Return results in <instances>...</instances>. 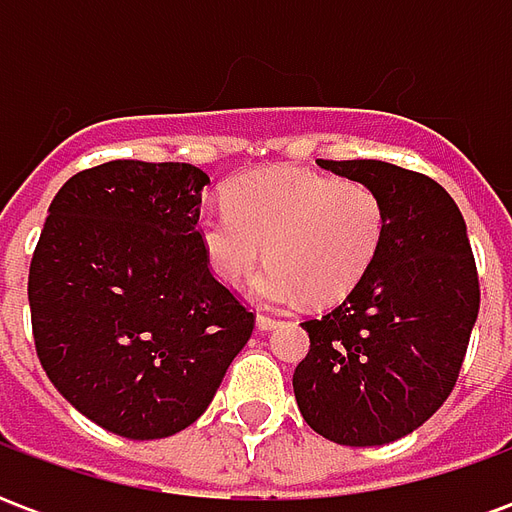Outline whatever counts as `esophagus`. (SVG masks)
Instances as JSON below:
<instances>
[{
    "label": "esophagus",
    "instance_id": "obj_1",
    "mask_svg": "<svg viewBox=\"0 0 512 512\" xmlns=\"http://www.w3.org/2000/svg\"><path fill=\"white\" fill-rule=\"evenodd\" d=\"M257 329H260V332H268V329H277L279 326V321L277 318H271V315H257Z\"/></svg>",
    "mask_w": 512,
    "mask_h": 512
}]
</instances>
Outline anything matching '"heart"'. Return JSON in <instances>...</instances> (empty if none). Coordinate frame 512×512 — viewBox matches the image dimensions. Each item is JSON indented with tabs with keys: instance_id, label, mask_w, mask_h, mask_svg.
Wrapping results in <instances>:
<instances>
[{
	"instance_id": "heart-1",
	"label": "heart",
	"mask_w": 512,
	"mask_h": 512,
	"mask_svg": "<svg viewBox=\"0 0 512 512\" xmlns=\"http://www.w3.org/2000/svg\"><path fill=\"white\" fill-rule=\"evenodd\" d=\"M208 266L238 288L266 246L268 268L252 296L268 307L310 299L332 304L365 279L386 238V205L365 183L296 167L246 172L224 191V208L200 216Z\"/></svg>"
}]
</instances>
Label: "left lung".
Instances as JSON below:
<instances>
[{"instance_id":"8db88e82","label":"left lung","mask_w":512,"mask_h":512,"mask_svg":"<svg viewBox=\"0 0 512 512\" xmlns=\"http://www.w3.org/2000/svg\"><path fill=\"white\" fill-rule=\"evenodd\" d=\"M318 167L381 194L386 238L348 299L301 323L310 354L293 392L323 439L378 447L450 397L480 310L477 266L461 211L433 178L373 158H318Z\"/></svg>"}]
</instances>
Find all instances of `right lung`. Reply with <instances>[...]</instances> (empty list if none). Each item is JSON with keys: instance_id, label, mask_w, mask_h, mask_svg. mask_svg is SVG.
I'll use <instances>...</instances> for the list:
<instances>
[{"instance_id": "1", "label": "right lung", "mask_w": 512, "mask_h": 512, "mask_svg": "<svg viewBox=\"0 0 512 512\" xmlns=\"http://www.w3.org/2000/svg\"><path fill=\"white\" fill-rule=\"evenodd\" d=\"M202 169L106 161L49 205L29 263L35 351L84 417L164 439L208 408L255 315L213 277L200 244Z\"/></svg>"}]
</instances>
